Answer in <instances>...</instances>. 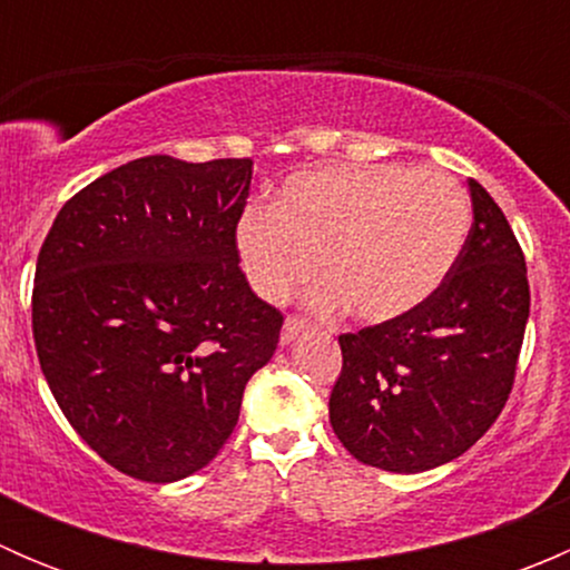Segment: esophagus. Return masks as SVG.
I'll return each mask as SVG.
<instances>
[{
    "mask_svg": "<svg viewBox=\"0 0 570 570\" xmlns=\"http://www.w3.org/2000/svg\"><path fill=\"white\" fill-rule=\"evenodd\" d=\"M303 331H308V322L301 317H286L284 327H281V344H292Z\"/></svg>",
    "mask_w": 570,
    "mask_h": 570,
    "instance_id": "34e87169",
    "label": "esophagus"
}]
</instances>
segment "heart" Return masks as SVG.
Masks as SVG:
<instances>
[{
	"mask_svg": "<svg viewBox=\"0 0 570 570\" xmlns=\"http://www.w3.org/2000/svg\"><path fill=\"white\" fill-rule=\"evenodd\" d=\"M465 189L411 165H331L292 174L269 209L250 206L234 228L239 267L258 297L281 303L314 273L320 312L344 303L361 322L416 312L446 281L469 234Z\"/></svg>",
	"mask_w": 570,
	"mask_h": 570,
	"instance_id": "heart-1",
	"label": "heart"
}]
</instances>
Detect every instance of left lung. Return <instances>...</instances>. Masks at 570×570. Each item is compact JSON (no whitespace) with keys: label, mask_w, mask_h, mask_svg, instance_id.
Masks as SVG:
<instances>
[{"label":"left lung","mask_w":570,"mask_h":570,"mask_svg":"<svg viewBox=\"0 0 570 570\" xmlns=\"http://www.w3.org/2000/svg\"><path fill=\"white\" fill-rule=\"evenodd\" d=\"M474 223L444 284L405 317L338 336L327 413L361 463L416 474L461 458L513 389L530 317L524 253L491 195L469 178Z\"/></svg>","instance_id":"obj_1"}]
</instances>
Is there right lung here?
Segmentation results:
<instances>
[{"mask_svg": "<svg viewBox=\"0 0 570 570\" xmlns=\"http://www.w3.org/2000/svg\"><path fill=\"white\" fill-rule=\"evenodd\" d=\"M250 159H131L79 189L32 289L40 370L85 444L146 482L204 469L278 347V308L239 269Z\"/></svg>", "mask_w": 570, "mask_h": 570, "instance_id": "add662e5", "label": "right lung"}]
</instances>
